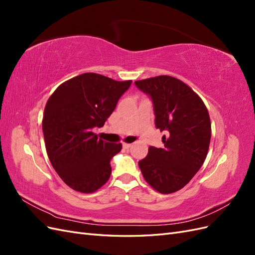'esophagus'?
<instances>
[{
    "label": "esophagus",
    "instance_id": "34e87169",
    "mask_svg": "<svg viewBox=\"0 0 255 255\" xmlns=\"http://www.w3.org/2000/svg\"><path fill=\"white\" fill-rule=\"evenodd\" d=\"M132 146V143H123V148L125 149H129Z\"/></svg>",
    "mask_w": 255,
    "mask_h": 255
}]
</instances>
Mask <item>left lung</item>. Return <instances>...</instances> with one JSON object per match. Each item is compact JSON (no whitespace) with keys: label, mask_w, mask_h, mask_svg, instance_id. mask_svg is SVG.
Listing matches in <instances>:
<instances>
[{"label":"left lung","mask_w":255,"mask_h":255,"mask_svg":"<svg viewBox=\"0 0 255 255\" xmlns=\"http://www.w3.org/2000/svg\"><path fill=\"white\" fill-rule=\"evenodd\" d=\"M135 85L151 98L155 127L166 133L164 148L150 146L138 165L150 186L171 194L183 188L204 163L211 141L210 115L201 98L172 76L159 75Z\"/></svg>","instance_id":"left-lung-1"}]
</instances>
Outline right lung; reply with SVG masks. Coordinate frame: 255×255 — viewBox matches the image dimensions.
<instances>
[{"mask_svg": "<svg viewBox=\"0 0 255 255\" xmlns=\"http://www.w3.org/2000/svg\"><path fill=\"white\" fill-rule=\"evenodd\" d=\"M130 84L84 73L61 84L49 98L42 119L45 149L69 187L89 194L109 181L111 159L122 144L104 141L94 129L104 126Z\"/></svg>", "mask_w": 255, "mask_h": 255, "instance_id": "right-lung-1", "label": "right lung"}]
</instances>
